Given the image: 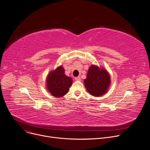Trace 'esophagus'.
I'll return each instance as SVG.
<instances>
[{
	"label": "esophagus",
	"mask_w": 150,
	"mask_h": 150,
	"mask_svg": "<svg viewBox=\"0 0 150 150\" xmlns=\"http://www.w3.org/2000/svg\"><path fill=\"white\" fill-rule=\"evenodd\" d=\"M75 80H76V81H81V78H80V76L75 77Z\"/></svg>",
	"instance_id": "1"
}]
</instances>
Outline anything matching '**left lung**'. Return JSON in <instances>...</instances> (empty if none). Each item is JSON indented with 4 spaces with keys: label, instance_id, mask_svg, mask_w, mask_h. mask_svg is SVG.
I'll use <instances>...</instances> for the list:
<instances>
[{
    "label": "left lung",
    "instance_id": "1",
    "mask_svg": "<svg viewBox=\"0 0 150 150\" xmlns=\"http://www.w3.org/2000/svg\"><path fill=\"white\" fill-rule=\"evenodd\" d=\"M84 83L87 91L92 96H103L111 85V77L109 72L103 67L92 64L88 68Z\"/></svg>",
    "mask_w": 150,
    "mask_h": 150
}]
</instances>
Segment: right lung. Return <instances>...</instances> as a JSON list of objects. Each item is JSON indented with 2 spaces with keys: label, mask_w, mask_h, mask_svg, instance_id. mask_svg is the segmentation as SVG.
<instances>
[{
  "label": "right lung",
  "mask_w": 150,
  "mask_h": 150,
  "mask_svg": "<svg viewBox=\"0 0 150 150\" xmlns=\"http://www.w3.org/2000/svg\"><path fill=\"white\" fill-rule=\"evenodd\" d=\"M71 77L64 74V69L61 65L51 71L46 79V88L52 96L62 98L68 92L72 84Z\"/></svg>",
  "instance_id": "add662e5"
}]
</instances>
